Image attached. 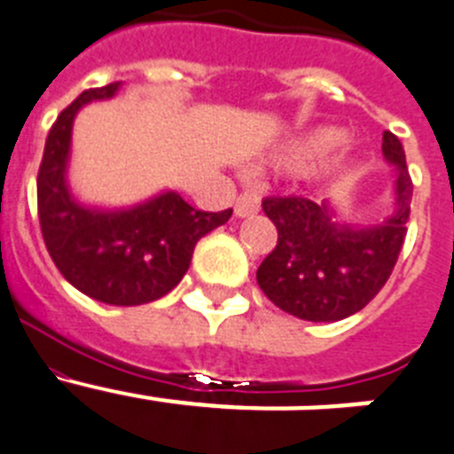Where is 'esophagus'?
Segmentation results:
<instances>
[{
    "label": "esophagus",
    "instance_id": "esophagus-1",
    "mask_svg": "<svg viewBox=\"0 0 454 454\" xmlns=\"http://www.w3.org/2000/svg\"><path fill=\"white\" fill-rule=\"evenodd\" d=\"M260 207V200L255 194H239L235 200V215L238 216H251L255 215Z\"/></svg>",
    "mask_w": 454,
    "mask_h": 454
}]
</instances>
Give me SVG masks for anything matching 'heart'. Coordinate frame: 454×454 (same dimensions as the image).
<instances>
[{
    "label": "heart",
    "mask_w": 454,
    "mask_h": 454,
    "mask_svg": "<svg viewBox=\"0 0 454 454\" xmlns=\"http://www.w3.org/2000/svg\"><path fill=\"white\" fill-rule=\"evenodd\" d=\"M342 139H345V132H342V129H336V128L315 129V132H310L309 137H303L297 145L278 153V155L274 157L276 167L297 171V168L306 167V161L313 160L315 155H322V153L331 151V148L340 144Z\"/></svg>",
    "instance_id": "obj_1"
}]
</instances>
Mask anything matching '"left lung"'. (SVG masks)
<instances>
[{
    "label": "left lung",
    "instance_id": "1",
    "mask_svg": "<svg viewBox=\"0 0 454 454\" xmlns=\"http://www.w3.org/2000/svg\"><path fill=\"white\" fill-rule=\"evenodd\" d=\"M381 153L395 171L393 212L386 222H338L329 200L270 196L262 210L278 231L276 247L255 271L271 303L299 320L336 322L358 313L388 281L407 238L413 183L404 148L384 132Z\"/></svg>",
    "mask_w": 454,
    "mask_h": 454
}]
</instances>
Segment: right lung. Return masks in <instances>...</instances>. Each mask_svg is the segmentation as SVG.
Masks as SVG:
<instances>
[{"label":"right lung","instance_id":"add662e5","mask_svg":"<svg viewBox=\"0 0 454 454\" xmlns=\"http://www.w3.org/2000/svg\"><path fill=\"white\" fill-rule=\"evenodd\" d=\"M118 86L84 90L59 114L38 168V219L47 251L70 286L102 303L139 306L183 281L196 242L226 223L232 210H196L176 192L123 210L74 200L66 178L73 121L89 102L116 96Z\"/></svg>","mask_w":454,"mask_h":454}]
</instances>
